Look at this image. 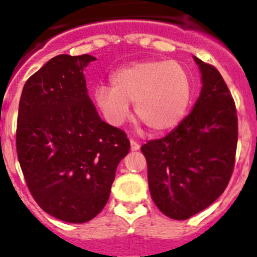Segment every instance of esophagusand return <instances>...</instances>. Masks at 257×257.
<instances>
[{"instance_id":"obj_1","label":"esophagus","mask_w":257,"mask_h":257,"mask_svg":"<svg viewBox=\"0 0 257 257\" xmlns=\"http://www.w3.org/2000/svg\"><path fill=\"white\" fill-rule=\"evenodd\" d=\"M130 147H131V151H139L140 149V144L134 139L130 140Z\"/></svg>"}]
</instances>
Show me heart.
<instances>
[{
    "mask_svg": "<svg viewBox=\"0 0 257 257\" xmlns=\"http://www.w3.org/2000/svg\"><path fill=\"white\" fill-rule=\"evenodd\" d=\"M112 87L97 85L94 100L105 121L122 126L134 103L136 117L154 133L172 130L184 119L192 100V78L178 61L151 59L118 68Z\"/></svg>",
    "mask_w": 257,
    "mask_h": 257,
    "instance_id": "heart-1",
    "label": "heart"
}]
</instances>
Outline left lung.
<instances>
[{"label":"left lung","instance_id":"8db88e82","mask_svg":"<svg viewBox=\"0 0 257 257\" xmlns=\"http://www.w3.org/2000/svg\"><path fill=\"white\" fill-rule=\"evenodd\" d=\"M202 90L192 112L162 139L142 147L156 206L187 220L213 203L233 174L238 140L235 104L219 70L194 58Z\"/></svg>","mask_w":257,"mask_h":257}]
</instances>
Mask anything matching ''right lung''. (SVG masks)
<instances>
[{
  "mask_svg": "<svg viewBox=\"0 0 257 257\" xmlns=\"http://www.w3.org/2000/svg\"><path fill=\"white\" fill-rule=\"evenodd\" d=\"M85 54L50 59L23 87L17 153L27 187L45 212L90 221L106 205L119 161L130 151L124 131L101 121L87 95Z\"/></svg>",
  "mask_w": 257,
  "mask_h": 257,
  "instance_id": "add662e5",
  "label": "right lung"
}]
</instances>
